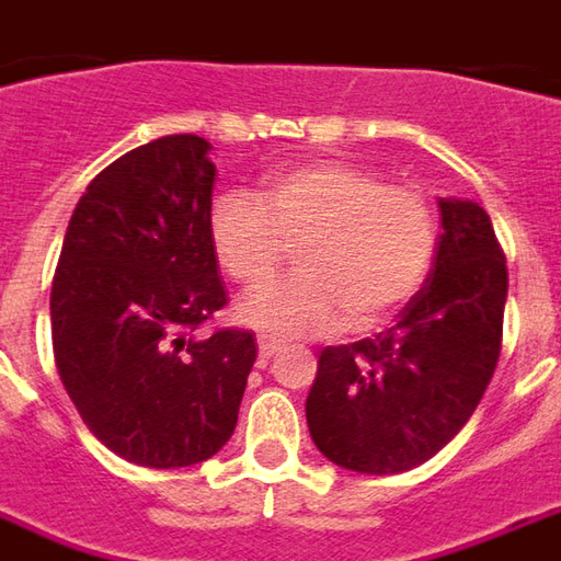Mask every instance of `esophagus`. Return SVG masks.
<instances>
[{"instance_id": "34e87169", "label": "esophagus", "mask_w": 561, "mask_h": 561, "mask_svg": "<svg viewBox=\"0 0 561 561\" xmlns=\"http://www.w3.org/2000/svg\"><path fill=\"white\" fill-rule=\"evenodd\" d=\"M279 348H282V340H276V336H257V352H261V358H264V362L273 358Z\"/></svg>"}]
</instances>
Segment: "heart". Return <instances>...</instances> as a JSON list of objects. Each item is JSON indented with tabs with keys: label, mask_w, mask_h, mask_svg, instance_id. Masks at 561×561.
I'll list each match as a JSON object with an SVG mask.
<instances>
[{
	"label": "heart",
	"mask_w": 561,
	"mask_h": 561,
	"mask_svg": "<svg viewBox=\"0 0 561 561\" xmlns=\"http://www.w3.org/2000/svg\"><path fill=\"white\" fill-rule=\"evenodd\" d=\"M297 247V276L252 291L237 319L273 336L370 331L419 291L437 227L422 191L386 185L346 160H309L267 175L261 199L221 194L209 209L218 264L240 285H261Z\"/></svg>",
	"instance_id": "1"
}]
</instances>
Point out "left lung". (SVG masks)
Masks as SVG:
<instances>
[{
    "instance_id": "1",
    "label": "left lung",
    "mask_w": 561,
    "mask_h": 561,
    "mask_svg": "<svg viewBox=\"0 0 561 561\" xmlns=\"http://www.w3.org/2000/svg\"><path fill=\"white\" fill-rule=\"evenodd\" d=\"M437 206L434 270L398 324L319 355L307 425L321 456L346 471L403 473L437 456L495 374L507 261L480 203Z\"/></svg>"
}]
</instances>
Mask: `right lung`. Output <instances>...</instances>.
<instances>
[{
    "instance_id": "right-lung-1",
    "label": "right lung",
    "mask_w": 561,
    "mask_h": 561,
    "mask_svg": "<svg viewBox=\"0 0 561 561\" xmlns=\"http://www.w3.org/2000/svg\"><path fill=\"white\" fill-rule=\"evenodd\" d=\"M213 145H139L78 199L50 288L60 379L84 425L142 468L213 458L240 416L249 331L194 336L227 304L209 242Z\"/></svg>"
}]
</instances>
